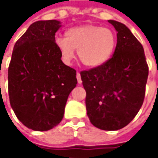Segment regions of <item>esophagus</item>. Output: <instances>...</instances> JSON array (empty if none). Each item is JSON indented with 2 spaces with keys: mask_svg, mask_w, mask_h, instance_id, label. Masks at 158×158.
<instances>
[{
  "mask_svg": "<svg viewBox=\"0 0 158 158\" xmlns=\"http://www.w3.org/2000/svg\"><path fill=\"white\" fill-rule=\"evenodd\" d=\"M77 79H78V84H81L82 83V80H81V78H80V74H79V72L77 73Z\"/></svg>",
  "mask_w": 158,
  "mask_h": 158,
  "instance_id": "obj_1",
  "label": "esophagus"
}]
</instances>
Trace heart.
Masks as SVG:
<instances>
[{
	"label": "heart",
	"instance_id": "1",
	"mask_svg": "<svg viewBox=\"0 0 158 158\" xmlns=\"http://www.w3.org/2000/svg\"><path fill=\"white\" fill-rule=\"evenodd\" d=\"M66 37L56 36L55 46L62 61L69 65L75 57V49L81 62L88 68H98L107 63L116 47V35L107 27L83 24L68 29Z\"/></svg>",
	"mask_w": 158,
	"mask_h": 158
}]
</instances>
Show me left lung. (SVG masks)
Returning <instances> with one entry per match:
<instances>
[{
    "label": "left lung",
    "mask_w": 158,
    "mask_h": 158,
    "mask_svg": "<svg viewBox=\"0 0 158 158\" xmlns=\"http://www.w3.org/2000/svg\"><path fill=\"white\" fill-rule=\"evenodd\" d=\"M117 32L113 56L104 65L80 72L90 123L105 131L126 126L144 99L148 67L143 46L123 23L108 20Z\"/></svg>",
    "instance_id": "obj_1"
}]
</instances>
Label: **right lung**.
Segmentation results:
<instances>
[{"label":"right lung","instance_id":"obj_1","mask_svg":"<svg viewBox=\"0 0 158 158\" xmlns=\"http://www.w3.org/2000/svg\"><path fill=\"white\" fill-rule=\"evenodd\" d=\"M62 26L56 20L32 23L15 45L8 69L12 109L34 131H48L64 116L65 106L78 81L76 70L65 65L55 46Z\"/></svg>","mask_w":158,"mask_h":158}]
</instances>
